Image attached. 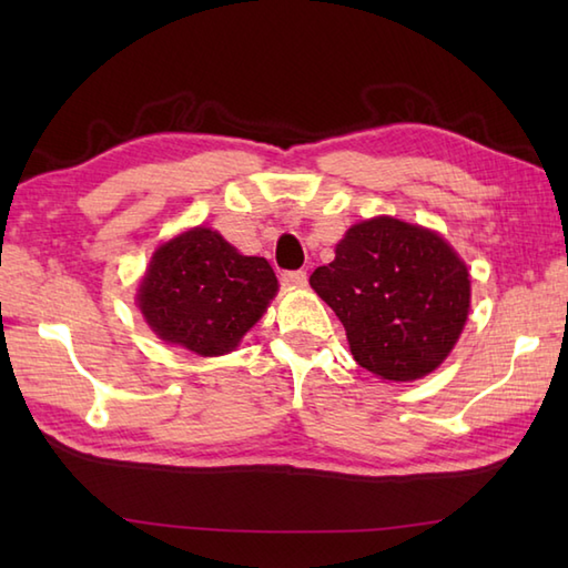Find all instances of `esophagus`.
I'll use <instances>...</instances> for the list:
<instances>
[{
    "label": "esophagus",
    "instance_id": "1",
    "mask_svg": "<svg viewBox=\"0 0 568 568\" xmlns=\"http://www.w3.org/2000/svg\"><path fill=\"white\" fill-rule=\"evenodd\" d=\"M281 283L287 287H303L307 283V273L305 271H285L281 275Z\"/></svg>",
    "mask_w": 568,
    "mask_h": 568
}]
</instances>
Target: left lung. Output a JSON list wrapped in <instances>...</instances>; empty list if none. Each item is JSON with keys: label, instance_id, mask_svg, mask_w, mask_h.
<instances>
[{"label": "left lung", "instance_id": "1", "mask_svg": "<svg viewBox=\"0 0 568 568\" xmlns=\"http://www.w3.org/2000/svg\"><path fill=\"white\" fill-rule=\"evenodd\" d=\"M310 285L342 320L356 364L385 381L432 373L468 317L464 261L439 234L393 216L348 229Z\"/></svg>", "mask_w": 568, "mask_h": 568}]
</instances>
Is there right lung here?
Returning <instances> with one entry per match:
<instances>
[{"label":"right lung","mask_w":568,"mask_h":568,"mask_svg":"<svg viewBox=\"0 0 568 568\" xmlns=\"http://www.w3.org/2000/svg\"><path fill=\"white\" fill-rule=\"evenodd\" d=\"M275 291L268 261L241 256L212 229L197 226L153 253L139 307L163 342L222 356L261 320Z\"/></svg>","instance_id":"1"}]
</instances>
